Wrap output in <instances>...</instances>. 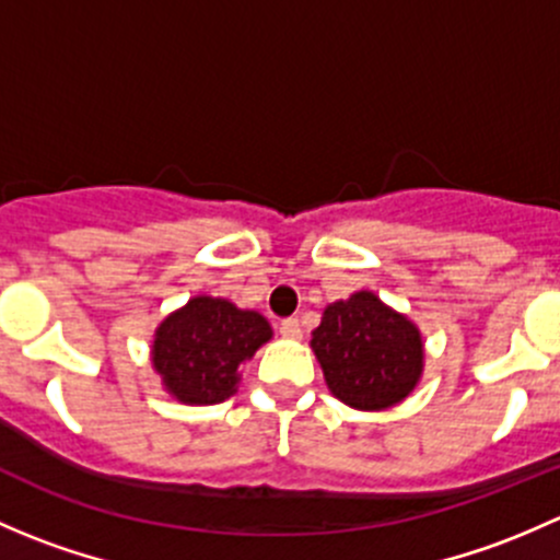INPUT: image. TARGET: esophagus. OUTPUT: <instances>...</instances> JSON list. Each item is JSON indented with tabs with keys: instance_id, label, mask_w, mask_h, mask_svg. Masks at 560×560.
Segmentation results:
<instances>
[{
	"instance_id": "obj_1",
	"label": "esophagus",
	"mask_w": 560,
	"mask_h": 560,
	"mask_svg": "<svg viewBox=\"0 0 560 560\" xmlns=\"http://www.w3.org/2000/svg\"><path fill=\"white\" fill-rule=\"evenodd\" d=\"M279 332L284 338H290V341H298V338H303V330H301V322L295 319V316H290V319L281 322Z\"/></svg>"
}]
</instances>
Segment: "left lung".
<instances>
[{"instance_id":"left-lung-1","label":"left lung","mask_w":560,"mask_h":560,"mask_svg":"<svg viewBox=\"0 0 560 560\" xmlns=\"http://www.w3.org/2000/svg\"><path fill=\"white\" fill-rule=\"evenodd\" d=\"M312 349L327 389L358 411L393 409L425 371L420 327L371 290L325 306Z\"/></svg>"}]
</instances>
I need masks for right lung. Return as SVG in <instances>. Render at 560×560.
<instances>
[{
  "label": "right lung",
  "instance_id": "add662e5",
  "mask_svg": "<svg viewBox=\"0 0 560 560\" xmlns=\"http://www.w3.org/2000/svg\"><path fill=\"white\" fill-rule=\"evenodd\" d=\"M270 338L273 327L259 312L195 295L156 325L151 369L178 404H222L238 393L241 365Z\"/></svg>",
  "mask_w": 560,
  "mask_h": 560
}]
</instances>
